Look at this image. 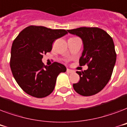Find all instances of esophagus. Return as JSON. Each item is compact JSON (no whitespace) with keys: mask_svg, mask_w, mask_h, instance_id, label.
<instances>
[{"mask_svg":"<svg viewBox=\"0 0 127 127\" xmlns=\"http://www.w3.org/2000/svg\"><path fill=\"white\" fill-rule=\"evenodd\" d=\"M66 72H67L68 73H73V72H74V70L67 68V70H66Z\"/></svg>","mask_w":127,"mask_h":127,"instance_id":"obj_1","label":"esophagus"}]
</instances>
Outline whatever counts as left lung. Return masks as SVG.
I'll return each instance as SVG.
<instances>
[{
  "instance_id": "left-lung-1",
  "label": "left lung",
  "mask_w": 127,
  "mask_h": 127,
  "mask_svg": "<svg viewBox=\"0 0 127 127\" xmlns=\"http://www.w3.org/2000/svg\"><path fill=\"white\" fill-rule=\"evenodd\" d=\"M68 32L82 39L84 51L79 64L88 66L86 70L76 72L80 80L74 84V89L83 96L96 94L109 81L116 62L117 54L112 37L103 30L95 27H81L68 30Z\"/></svg>"
}]
</instances>
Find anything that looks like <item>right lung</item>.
<instances>
[{"instance_id":"right-lung-1","label":"right lung","mask_w":127,"mask_h":127,"mask_svg":"<svg viewBox=\"0 0 127 127\" xmlns=\"http://www.w3.org/2000/svg\"><path fill=\"white\" fill-rule=\"evenodd\" d=\"M66 33L65 30L30 26L14 40L10 68L18 84L26 94L42 98L53 91L58 75L66 72V68L57 62L47 66L41 59L44 54L51 51L54 41Z\"/></svg>"}]
</instances>
